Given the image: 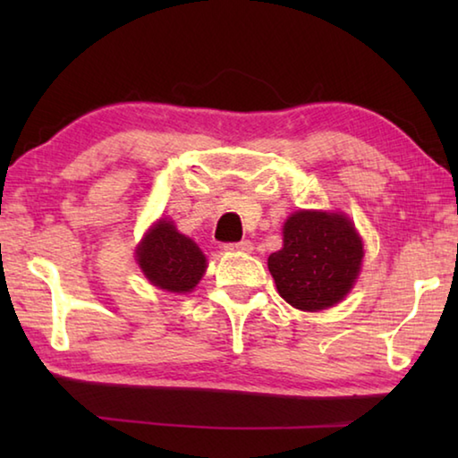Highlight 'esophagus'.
Wrapping results in <instances>:
<instances>
[{
    "label": "esophagus",
    "instance_id": "34e87169",
    "mask_svg": "<svg viewBox=\"0 0 458 458\" xmlns=\"http://www.w3.org/2000/svg\"><path fill=\"white\" fill-rule=\"evenodd\" d=\"M224 250L226 252H250L252 242L250 240H240V242H228L224 244Z\"/></svg>",
    "mask_w": 458,
    "mask_h": 458
}]
</instances>
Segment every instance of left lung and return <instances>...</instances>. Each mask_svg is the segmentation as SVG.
<instances>
[{
	"instance_id": "8db88e82",
	"label": "left lung",
	"mask_w": 458,
	"mask_h": 458,
	"mask_svg": "<svg viewBox=\"0 0 458 458\" xmlns=\"http://www.w3.org/2000/svg\"><path fill=\"white\" fill-rule=\"evenodd\" d=\"M283 248L268 257L281 297L301 311L339 303L360 275L363 246L341 214L294 212L283 228Z\"/></svg>"
}]
</instances>
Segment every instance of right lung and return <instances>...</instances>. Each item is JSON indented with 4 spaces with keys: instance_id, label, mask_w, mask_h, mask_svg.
I'll return each instance as SVG.
<instances>
[{
    "instance_id": "obj_1",
    "label": "right lung",
    "mask_w": 458,
    "mask_h": 458,
    "mask_svg": "<svg viewBox=\"0 0 458 458\" xmlns=\"http://www.w3.org/2000/svg\"><path fill=\"white\" fill-rule=\"evenodd\" d=\"M139 267L149 281L169 293H188L206 270V257L193 240L180 234L172 222L159 220L137 250Z\"/></svg>"
}]
</instances>
